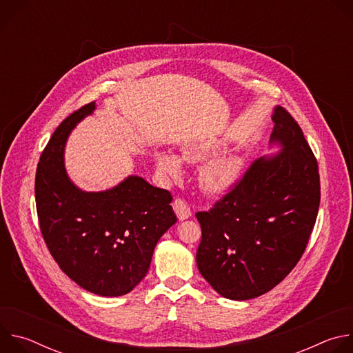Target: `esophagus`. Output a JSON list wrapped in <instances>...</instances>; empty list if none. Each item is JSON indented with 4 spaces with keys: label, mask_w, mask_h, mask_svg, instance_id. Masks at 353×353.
Instances as JSON below:
<instances>
[{
    "label": "esophagus",
    "mask_w": 353,
    "mask_h": 353,
    "mask_svg": "<svg viewBox=\"0 0 353 353\" xmlns=\"http://www.w3.org/2000/svg\"><path fill=\"white\" fill-rule=\"evenodd\" d=\"M173 210L179 218V221H185L188 219L191 215H192V211L191 208L187 205L185 201L180 199V198H176L174 203H173Z\"/></svg>",
    "instance_id": "34e87169"
}]
</instances>
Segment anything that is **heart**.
<instances>
[{"label": "heart", "mask_w": 353, "mask_h": 353, "mask_svg": "<svg viewBox=\"0 0 353 353\" xmlns=\"http://www.w3.org/2000/svg\"><path fill=\"white\" fill-rule=\"evenodd\" d=\"M215 155V148L208 145H196L184 152V159L190 162H203ZM158 172L166 179H177L183 170L181 159L166 150L155 154ZM243 173V161L237 157L225 155L207 161L199 170V183L207 192L222 195L229 192L240 180Z\"/></svg>", "instance_id": "1"}]
</instances>
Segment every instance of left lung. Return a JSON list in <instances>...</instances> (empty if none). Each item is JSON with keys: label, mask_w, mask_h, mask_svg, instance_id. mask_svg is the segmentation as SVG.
Here are the masks:
<instances>
[{"label": "left lung", "mask_w": 353, "mask_h": 353, "mask_svg": "<svg viewBox=\"0 0 353 353\" xmlns=\"http://www.w3.org/2000/svg\"><path fill=\"white\" fill-rule=\"evenodd\" d=\"M271 119L270 146L279 152L257 159L211 211L195 214L198 271L230 300L254 299L285 279L319 214V165L303 131L281 106Z\"/></svg>", "instance_id": "left-lung-1"}]
</instances>
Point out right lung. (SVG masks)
<instances>
[{"label": "right lung", "instance_id": "1", "mask_svg": "<svg viewBox=\"0 0 353 353\" xmlns=\"http://www.w3.org/2000/svg\"><path fill=\"white\" fill-rule=\"evenodd\" d=\"M96 110L68 116L44 148L36 170V208L43 239L59 267L90 293L116 297L146 275L157 243L177 218L168 190L128 176L105 191H83L67 174L65 143Z\"/></svg>", "mask_w": 353, "mask_h": 353}]
</instances>
